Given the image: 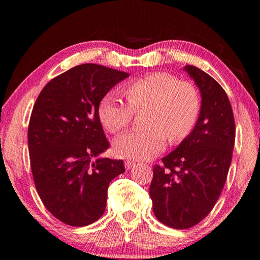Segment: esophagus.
<instances>
[{"instance_id": "1", "label": "esophagus", "mask_w": 260, "mask_h": 260, "mask_svg": "<svg viewBox=\"0 0 260 260\" xmlns=\"http://www.w3.org/2000/svg\"><path fill=\"white\" fill-rule=\"evenodd\" d=\"M124 165H125L126 170H130L131 168H133V167L136 166V163L133 162V161H125V162H124Z\"/></svg>"}]
</instances>
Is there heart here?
I'll list each match as a JSON object with an SVG mask.
<instances>
[{
    "label": "heart",
    "mask_w": 260,
    "mask_h": 260,
    "mask_svg": "<svg viewBox=\"0 0 260 260\" xmlns=\"http://www.w3.org/2000/svg\"><path fill=\"white\" fill-rule=\"evenodd\" d=\"M127 102L115 91L108 92L98 105L99 119L110 133H118L129 125L134 110L149 105L147 125L131 130L113 142V150L120 157L143 161L156 156L170 141H182L197 124L201 109L200 94L189 81L179 80L169 73H150L131 80L124 87Z\"/></svg>",
    "instance_id": "heart-1"
}]
</instances>
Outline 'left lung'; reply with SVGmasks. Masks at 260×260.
<instances>
[{"label":"left lung","mask_w":260,"mask_h":260,"mask_svg":"<svg viewBox=\"0 0 260 260\" xmlns=\"http://www.w3.org/2000/svg\"><path fill=\"white\" fill-rule=\"evenodd\" d=\"M184 71L201 93L191 133L154 167L149 194L158 221L176 230L198 225L212 211L225 186L232 161L236 124L226 92L198 67Z\"/></svg>","instance_id":"left-lung-1"}]
</instances>
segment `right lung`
Listing matches in <instances>:
<instances>
[{"label": "right lung", "instance_id": "obj_1", "mask_svg": "<svg viewBox=\"0 0 260 260\" xmlns=\"http://www.w3.org/2000/svg\"><path fill=\"white\" fill-rule=\"evenodd\" d=\"M127 77L83 63L53 78L35 102L28 126L35 188L45 207L66 225L97 221L105 212L110 182L125 172L122 159L99 157L110 143L98 105Z\"/></svg>", "mask_w": 260, "mask_h": 260}]
</instances>
